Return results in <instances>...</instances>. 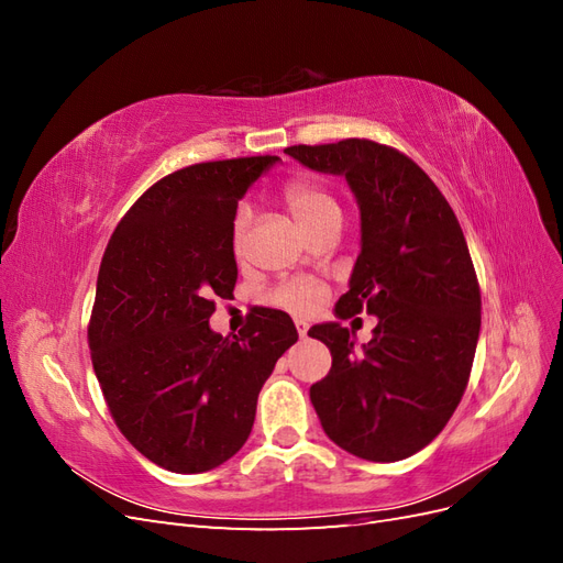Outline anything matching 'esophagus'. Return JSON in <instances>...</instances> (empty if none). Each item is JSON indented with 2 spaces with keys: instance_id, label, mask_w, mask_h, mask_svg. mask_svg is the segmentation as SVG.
Returning a JSON list of instances; mask_svg holds the SVG:
<instances>
[{
  "instance_id": "1",
  "label": "esophagus",
  "mask_w": 563,
  "mask_h": 563,
  "mask_svg": "<svg viewBox=\"0 0 563 563\" xmlns=\"http://www.w3.org/2000/svg\"><path fill=\"white\" fill-rule=\"evenodd\" d=\"M308 329H310V323H308V321H302V319H298V321H296V331H298V335H300V338L308 335Z\"/></svg>"
}]
</instances>
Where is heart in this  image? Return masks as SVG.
I'll list each match as a JSON object with an SVG mask.
<instances>
[{"mask_svg":"<svg viewBox=\"0 0 563 563\" xmlns=\"http://www.w3.org/2000/svg\"><path fill=\"white\" fill-rule=\"evenodd\" d=\"M284 203L305 232L314 230L327 216L340 213L335 199L327 190H323L321 185L310 183V180L288 183L284 187ZM246 228H249V211L242 207L234 213V220H232V249L236 253H240L244 246ZM323 296L327 294H323V288L319 284L308 282V279H296V282H286V284L277 286L275 291L269 294V300L275 302L277 308L288 310L294 314H310L319 308Z\"/></svg>","mask_w":563,"mask_h":563,"instance_id":"b5f03b06","label":"heart"}]
</instances>
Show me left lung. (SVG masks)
Returning a JSON list of instances; mask_svg holds the SVG:
<instances>
[{
  "instance_id": "1",
  "label": "left lung",
  "mask_w": 563,
  "mask_h": 563,
  "mask_svg": "<svg viewBox=\"0 0 563 563\" xmlns=\"http://www.w3.org/2000/svg\"><path fill=\"white\" fill-rule=\"evenodd\" d=\"M284 152L347 180L362 251L335 317H378L362 350L340 321L308 331L333 356L329 376L310 387L312 406L333 444L395 463L444 430L470 380L482 296L465 234L430 176L395 147L347 139Z\"/></svg>"
}]
</instances>
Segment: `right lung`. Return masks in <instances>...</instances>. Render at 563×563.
<instances>
[{"instance_id": "right-lung-1", "label": "right lung", "mask_w": 563, "mask_h": 563, "mask_svg": "<svg viewBox=\"0 0 563 563\" xmlns=\"http://www.w3.org/2000/svg\"><path fill=\"white\" fill-rule=\"evenodd\" d=\"M279 157L180 168L133 203L100 263L89 347L117 428L178 474L223 465L244 446L255 401L298 340L291 317L258 310L240 335L209 327L236 284L232 220Z\"/></svg>"}]
</instances>
